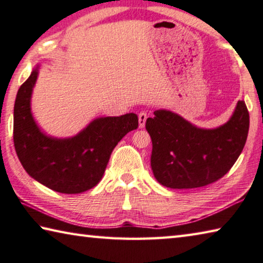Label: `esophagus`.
Instances as JSON below:
<instances>
[{
  "label": "esophagus",
  "instance_id": "1",
  "mask_svg": "<svg viewBox=\"0 0 263 263\" xmlns=\"http://www.w3.org/2000/svg\"><path fill=\"white\" fill-rule=\"evenodd\" d=\"M148 115L146 111H141L139 114V127H144L145 124H146V119H147Z\"/></svg>",
  "mask_w": 263,
  "mask_h": 263
}]
</instances>
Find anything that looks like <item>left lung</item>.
<instances>
[{"instance_id": "left-lung-1", "label": "left lung", "mask_w": 263, "mask_h": 263, "mask_svg": "<svg viewBox=\"0 0 263 263\" xmlns=\"http://www.w3.org/2000/svg\"><path fill=\"white\" fill-rule=\"evenodd\" d=\"M152 139L151 167L160 183L173 189H191L221 179L237 161L246 144L249 114L239 101L230 121L204 130L167 110L147 118Z\"/></svg>"}]
</instances>
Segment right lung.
I'll return each instance as SVG.
<instances>
[{
	"label": "right lung",
	"mask_w": 263,
	"mask_h": 263,
	"mask_svg": "<svg viewBox=\"0 0 263 263\" xmlns=\"http://www.w3.org/2000/svg\"><path fill=\"white\" fill-rule=\"evenodd\" d=\"M38 75L34 69L17 92L14 108V145L22 166L35 181L58 193L80 194L99 183L116 145L138 128V116L95 119L69 139L41 132L30 111Z\"/></svg>",
	"instance_id": "1"
}]
</instances>
